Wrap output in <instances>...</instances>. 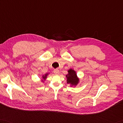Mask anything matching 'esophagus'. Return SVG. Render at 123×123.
Segmentation results:
<instances>
[{
    "label": "esophagus",
    "mask_w": 123,
    "mask_h": 123,
    "mask_svg": "<svg viewBox=\"0 0 123 123\" xmlns=\"http://www.w3.org/2000/svg\"><path fill=\"white\" fill-rule=\"evenodd\" d=\"M53 72H54V73L55 74H58L60 73V71L58 69H55V70H54Z\"/></svg>",
    "instance_id": "obj_1"
}]
</instances>
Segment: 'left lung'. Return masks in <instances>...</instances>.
Segmentation results:
<instances>
[{
  "mask_svg": "<svg viewBox=\"0 0 123 123\" xmlns=\"http://www.w3.org/2000/svg\"><path fill=\"white\" fill-rule=\"evenodd\" d=\"M68 73L65 75L67 78V83L70 84L71 87H75L80 83V79L77 76V74L74 70L70 68L68 71Z\"/></svg>",
  "mask_w": 123,
  "mask_h": 123,
  "instance_id": "8db88e82",
  "label": "left lung"
}]
</instances>
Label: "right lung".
Here are the masks:
<instances>
[{
  "label": "right lung",
  "instance_id": "add662e5",
  "mask_svg": "<svg viewBox=\"0 0 123 123\" xmlns=\"http://www.w3.org/2000/svg\"><path fill=\"white\" fill-rule=\"evenodd\" d=\"M49 74V73H45L44 74V75H42V77H41V81L43 83L45 80H46V79L47 78V77L48 76V75Z\"/></svg>",
  "mask_w": 123,
  "mask_h": 123
}]
</instances>
